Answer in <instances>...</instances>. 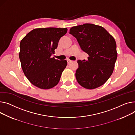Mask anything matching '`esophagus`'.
<instances>
[{
  "mask_svg": "<svg viewBox=\"0 0 135 135\" xmlns=\"http://www.w3.org/2000/svg\"><path fill=\"white\" fill-rule=\"evenodd\" d=\"M67 63H68V64H70V62H72V61L70 60H69V59H67Z\"/></svg>",
  "mask_w": 135,
  "mask_h": 135,
  "instance_id": "esophagus-1",
  "label": "esophagus"
}]
</instances>
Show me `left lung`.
Returning a JSON list of instances; mask_svg holds the SVG:
<instances>
[{
	"mask_svg": "<svg viewBox=\"0 0 135 135\" xmlns=\"http://www.w3.org/2000/svg\"><path fill=\"white\" fill-rule=\"evenodd\" d=\"M69 33L89 55L85 62L78 61L79 68L75 73L78 83L89 89L102 86L112 75L117 58L114 38L103 27L89 23L72 27Z\"/></svg>",
	"mask_w": 135,
	"mask_h": 135,
	"instance_id": "1",
	"label": "left lung"
}]
</instances>
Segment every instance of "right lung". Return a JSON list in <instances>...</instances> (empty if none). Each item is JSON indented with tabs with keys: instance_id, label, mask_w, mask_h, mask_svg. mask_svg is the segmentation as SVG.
I'll return each mask as SVG.
<instances>
[{
	"instance_id": "1",
	"label": "right lung",
	"mask_w": 135,
	"mask_h": 135,
	"mask_svg": "<svg viewBox=\"0 0 135 135\" xmlns=\"http://www.w3.org/2000/svg\"><path fill=\"white\" fill-rule=\"evenodd\" d=\"M67 28H37L29 32L21 40L19 57L25 76L34 86L50 89L59 83L67 61L51 55Z\"/></svg>"
}]
</instances>
